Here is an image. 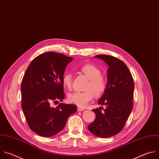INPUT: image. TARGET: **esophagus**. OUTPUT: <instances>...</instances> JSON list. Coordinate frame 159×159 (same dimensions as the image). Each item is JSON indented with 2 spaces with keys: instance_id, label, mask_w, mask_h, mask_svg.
Wrapping results in <instances>:
<instances>
[{
  "instance_id": "obj_1",
  "label": "esophagus",
  "mask_w": 159,
  "mask_h": 159,
  "mask_svg": "<svg viewBox=\"0 0 159 159\" xmlns=\"http://www.w3.org/2000/svg\"><path fill=\"white\" fill-rule=\"evenodd\" d=\"M84 109L83 108H78V111H84Z\"/></svg>"
}]
</instances>
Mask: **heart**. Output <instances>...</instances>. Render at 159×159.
I'll list each match as a JSON object with an SVG mask.
<instances>
[{
  "label": "heart",
  "mask_w": 159,
  "mask_h": 159,
  "mask_svg": "<svg viewBox=\"0 0 159 159\" xmlns=\"http://www.w3.org/2000/svg\"><path fill=\"white\" fill-rule=\"evenodd\" d=\"M81 71L89 79L85 86V91L75 92L68 95V101L79 107L84 108L93 100L94 93L96 96H100L106 90L107 79L101 76L99 68L92 64H86L81 67ZM64 85L71 89L73 83V76L70 73H66L62 78Z\"/></svg>",
  "instance_id": "heart-1"
}]
</instances>
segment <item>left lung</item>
<instances>
[{"mask_svg":"<svg viewBox=\"0 0 159 159\" xmlns=\"http://www.w3.org/2000/svg\"><path fill=\"white\" fill-rule=\"evenodd\" d=\"M106 62L107 86L98 101L105 107L92 110L96 114L94 121L88 126L93 135L102 138L112 137L123 128L133 108L134 82L129 68L122 61L109 55L95 56Z\"/></svg>","mask_w":159,"mask_h":159,"instance_id":"8db88e82","label":"left lung"}]
</instances>
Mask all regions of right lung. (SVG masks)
<instances>
[{
  "label": "right lung",
  "instance_id": "1",
  "mask_svg": "<svg viewBox=\"0 0 159 159\" xmlns=\"http://www.w3.org/2000/svg\"><path fill=\"white\" fill-rule=\"evenodd\" d=\"M72 60L61 53L45 52L32 61L25 71L21 84V107L29 128L39 135L57 134L77 110L73 104L51 106L65 98L62 78Z\"/></svg>",
  "mask_w": 159,
  "mask_h": 159
}]
</instances>
